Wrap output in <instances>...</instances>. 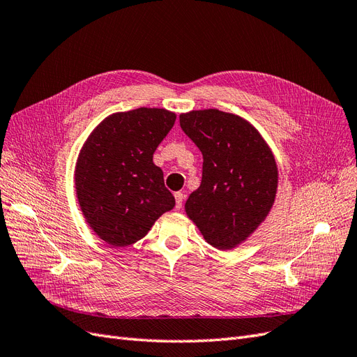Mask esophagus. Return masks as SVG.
Masks as SVG:
<instances>
[{
  "label": "esophagus",
  "mask_w": 357,
  "mask_h": 357,
  "mask_svg": "<svg viewBox=\"0 0 357 357\" xmlns=\"http://www.w3.org/2000/svg\"><path fill=\"white\" fill-rule=\"evenodd\" d=\"M174 198H176V208L180 210L183 207V201H185V195H183L181 192H176L174 193Z\"/></svg>",
  "instance_id": "34e87169"
}]
</instances>
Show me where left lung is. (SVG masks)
Wrapping results in <instances>:
<instances>
[{
  "instance_id": "left-lung-1",
  "label": "left lung",
  "mask_w": 357,
  "mask_h": 357,
  "mask_svg": "<svg viewBox=\"0 0 357 357\" xmlns=\"http://www.w3.org/2000/svg\"><path fill=\"white\" fill-rule=\"evenodd\" d=\"M180 126L202 153L201 186L186 214L205 241L229 250L250 236L271 210L278 183L274 155L243 117L215 109L180 114Z\"/></svg>"
}]
</instances>
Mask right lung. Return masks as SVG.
I'll list each match as a JSON object with an SVG mask.
<instances>
[{
    "label": "right lung",
    "mask_w": 357,
    "mask_h": 357,
    "mask_svg": "<svg viewBox=\"0 0 357 357\" xmlns=\"http://www.w3.org/2000/svg\"><path fill=\"white\" fill-rule=\"evenodd\" d=\"M165 109L114 113L96 126L75 164V190L86 222L113 247L142 240L159 215L174 208L153 153L174 126Z\"/></svg>",
    "instance_id": "right-lung-1"
}]
</instances>
